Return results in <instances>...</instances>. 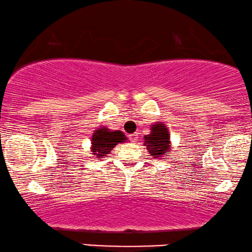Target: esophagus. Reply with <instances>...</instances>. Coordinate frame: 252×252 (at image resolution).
Returning <instances> with one entry per match:
<instances>
[{"mask_svg":"<svg viewBox=\"0 0 252 252\" xmlns=\"http://www.w3.org/2000/svg\"><path fill=\"white\" fill-rule=\"evenodd\" d=\"M137 136H139V135H137V133H133V134H130L128 137H129V140L132 141V142H136Z\"/></svg>","mask_w":252,"mask_h":252,"instance_id":"34e87169","label":"esophagus"}]
</instances>
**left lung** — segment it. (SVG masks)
<instances>
[{
	"instance_id": "left-lung-1",
	"label": "left lung",
	"mask_w": 252,
	"mask_h": 252,
	"mask_svg": "<svg viewBox=\"0 0 252 252\" xmlns=\"http://www.w3.org/2000/svg\"><path fill=\"white\" fill-rule=\"evenodd\" d=\"M150 128V134L144 135V146L147 147L150 156L158 159L164 157V155H170L172 146L167 127L163 123H157L151 125Z\"/></svg>"
}]
</instances>
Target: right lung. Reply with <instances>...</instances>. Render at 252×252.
<instances>
[{
    "mask_svg": "<svg viewBox=\"0 0 252 252\" xmlns=\"http://www.w3.org/2000/svg\"><path fill=\"white\" fill-rule=\"evenodd\" d=\"M127 137L122 130H110L106 127H99L93 133L92 153L96 158H102L111 153L118 143L126 142Z\"/></svg>",
    "mask_w": 252,
    "mask_h": 252,
    "instance_id": "1",
    "label": "right lung"
}]
</instances>
